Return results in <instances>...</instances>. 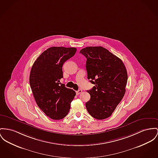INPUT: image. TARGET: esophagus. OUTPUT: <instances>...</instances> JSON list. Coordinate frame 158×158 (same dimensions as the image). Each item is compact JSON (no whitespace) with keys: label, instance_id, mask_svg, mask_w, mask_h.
Instances as JSON below:
<instances>
[{"label":"esophagus","instance_id":"esophagus-1","mask_svg":"<svg viewBox=\"0 0 158 158\" xmlns=\"http://www.w3.org/2000/svg\"><path fill=\"white\" fill-rule=\"evenodd\" d=\"M81 92H82V90H81V89H79L78 90L76 91V94H77V95H79V94H80Z\"/></svg>","mask_w":158,"mask_h":158}]
</instances>
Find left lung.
<instances>
[{
	"instance_id": "left-lung-1",
	"label": "left lung",
	"mask_w": 158,
	"mask_h": 158,
	"mask_svg": "<svg viewBox=\"0 0 158 158\" xmlns=\"http://www.w3.org/2000/svg\"><path fill=\"white\" fill-rule=\"evenodd\" d=\"M86 57L87 78L95 85L87 92L89 113L98 120L111 116L126 92L127 74L122 60L102 47H87L80 50Z\"/></svg>"
}]
</instances>
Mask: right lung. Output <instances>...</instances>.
I'll return each mask as SVG.
<instances>
[{"label": "right lung", "mask_w": 158, "mask_h": 158, "mask_svg": "<svg viewBox=\"0 0 158 158\" xmlns=\"http://www.w3.org/2000/svg\"><path fill=\"white\" fill-rule=\"evenodd\" d=\"M77 48L52 47L37 58L32 66L29 83L35 101L46 116L54 120L68 114L76 95L60 83L63 63L74 56Z\"/></svg>", "instance_id": "add662e5"}]
</instances>
